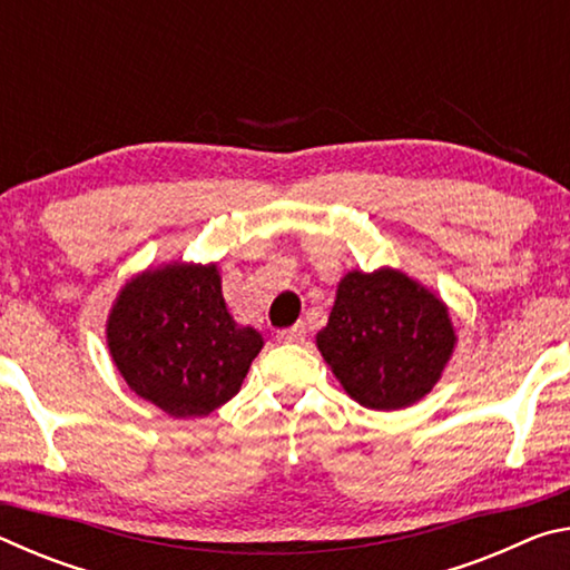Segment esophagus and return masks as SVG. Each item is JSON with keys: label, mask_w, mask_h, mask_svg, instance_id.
<instances>
[{"label": "esophagus", "mask_w": 570, "mask_h": 570, "mask_svg": "<svg viewBox=\"0 0 570 570\" xmlns=\"http://www.w3.org/2000/svg\"><path fill=\"white\" fill-rule=\"evenodd\" d=\"M276 340L282 342V344H302L306 340V326L304 324H294L292 330L278 332Z\"/></svg>", "instance_id": "34e87169"}]
</instances>
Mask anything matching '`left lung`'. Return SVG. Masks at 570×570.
Masks as SVG:
<instances>
[{"instance_id":"8db88e82","label":"left lung","mask_w":570,"mask_h":570,"mask_svg":"<svg viewBox=\"0 0 570 570\" xmlns=\"http://www.w3.org/2000/svg\"><path fill=\"white\" fill-rule=\"evenodd\" d=\"M458 334L440 294L400 268H352L336 284L316 350L344 392L366 410L420 402L440 382Z\"/></svg>"}]
</instances>
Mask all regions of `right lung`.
<instances>
[{"label":"right lung","instance_id":"1","mask_svg":"<svg viewBox=\"0 0 570 570\" xmlns=\"http://www.w3.org/2000/svg\"><path fill=\"white\" fill-rule=\"evenodd\" d=\"M105 340L128 387L170 417H204L236 397L264 346L230 316L214 262H170L128 278Z\"/></svg>","mask_w":570,"mask_h":570}]
</instances>
